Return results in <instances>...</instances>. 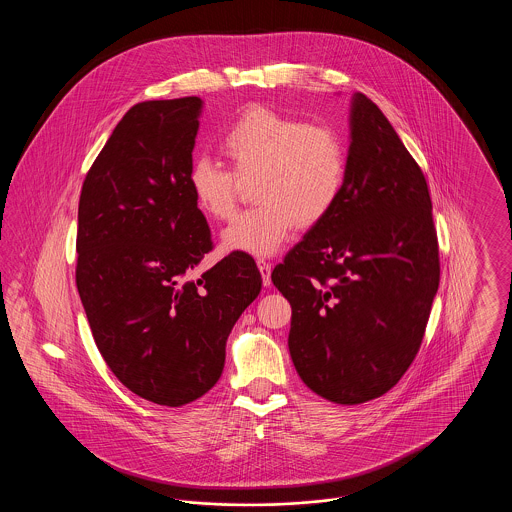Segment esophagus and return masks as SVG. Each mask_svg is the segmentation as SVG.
<instances>
[{
	"label": "esophagus",
	"instance_id": "1",
	"mask_svg": "<svg viewBox=\"0 0 512 512\" xmlns=\"http://www.w3.org/2000/svg\"><path fill=\"white\" fill-rule=\"evenodd\" d=\"M257 267L261 270V276H263V284L270 286V263L265 259H257Z\"/></svg>",
	"mask_w": 512,
	"mask_h": 512
}]
</instances>
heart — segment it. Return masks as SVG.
<instances>
[{
    "mask_svg": "<svg viewBox=\"0 0 512 512\" xmlns=\"http://www.w3.org/2000/svg\"><path fill=\"white\" fill-rule=\"evenodd\" d=\"M219 147L230 171L195 159L188 186L199 211L224 222L236 215L240 182L253 180L251 197L257 205L222 232L228 251L272 255L295 224L317 226L340 199L347 147L332 126L307 124L255 105L220 134Z\"/></svg>",
    "mask_w": 512,
    "mask_h": 512,
    "instance_id": "b5f03b06",
    "label": "heart"
}]
</instances>
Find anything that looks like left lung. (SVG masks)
Here are the masks:
<instances>
[{"instance_id": "1", "label": "left lung", "mask_w": 512, "mask_h": 512, "mask_svg": "<svg viewBox=\"0 0 512 512\" xmlns=\"http://www.w3.org/2000/svg\"><path fill=\"white\" fill-rule=\"evenodd\" d=\"M340 199L272 282L292 305L290 355L307 388L359 405L390 391L420 349L439 286L426 178L365 94L351 101Z\"/></svg>"}]
</instances>
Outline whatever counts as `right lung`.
Segmentation results:
<instances>
[{"mask_svg":"<svg viewBox=\"0 0 512 512\" xmlns=\"http://www.w3.org/2000/svg\"><path fill=\"white\" fill-rule=\"evenodd\" d=\"M203 101L136 103L82 184L76 288L101 357L128 390L182 407L219 382L226 340L261 292L253 257L213 249L188 186Z\"/></svg>","mask_w":512,"mask_h":512,"instance_id":"obj_1","label":"right lung"}]
</instances>
